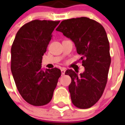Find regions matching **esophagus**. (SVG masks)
Returning a JSON list of instances; mask_svg holds the SVG:
<instances>
[{
	"instance_id": "1",
	"label": "esophagus",
	"mask_w": 125,
	"mask_h": 125,
	"mask_svg": "<svg viewBox=\"0 0 125 125\" xmlns=\"http://www.w3.org/2000/svg\"><path fill=\"white\" fill-rule=\"evenodd\" d=\"M61 72H62V74H65V69H61Z\"/></svg>"
}]
</instances>
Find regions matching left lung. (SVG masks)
Returning <instances> with one entry per match:
<instances>
[{
  "instance_id": "left-lung-1",
  "label": "left lung",
  "mask_w": 125,
  "mask_h": 125,
  "mask_svg": "<svg viewBox=\"0 0 125 125\" xmlns=\"http://www.w3.org/2000/svg\"><path fill=\"white\" fill-rule=\"evenodd\" d=\"M56 30L74 42L85 69L80 75L72 69L65 73L71 78V101L78 108H91L103 95L108 80L111 57L106 32L100 23L84 17L63 21Z\"/></svg>"
}]
</instances>
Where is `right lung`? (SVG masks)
Returning <instances> with one entry per match:
<instances>
[{"label":"right lung","mask_w":125,"mask_h":125,"mask_svg":"<svg viewBox=\"0 0 125 125\" xmlns=\"http://www.w3.org/2000/svg\"><path fill=\"white\" fill-rule=\"evenodd\" d=\"M58 21L34 20L17 33L11 49V71L21 97L36 106L48 104L52 98L61 71L42 70V56Z\"/></svg>","instance_id":"1"}]
</instances>
